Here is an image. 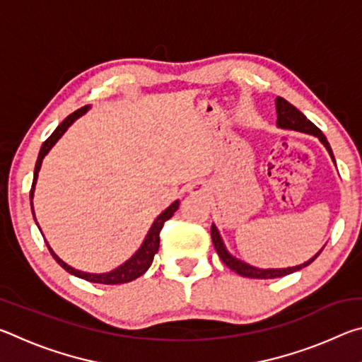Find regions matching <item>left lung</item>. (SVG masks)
<instances>
[{
    "label": "left lung",
    "instance_id": "1",
    "mask_svg": "<svg viewBox=\"0 0 362 362\" xmlns=\"http://www.w3.org/2000/svg\"><path fill=\"white\" fill-rule=\"evenodd\" d=\"M276 115H278V119H276V126L279 129H287V131H297V132H303V134H310V136H315L317 137V140L326 146V150L329 153L330 159H332L334 164H335V158H334V153L332 148H330V145L327 142V139L324 134L317 129V127L311 122L310 119H306V116L297 110L296 107L289 103L287 100H284L283 97H276ZM211 236H212V243L214 246H216V250L220 259L225 263L226 267L233 272L241 274L244 278H255V279H273V278H281V276H286V274H291L293 272H298V269H302L305 267H308L311 262H313L317 255L321 254V249L320 252H316L313 257H311L310 260H306L303 263H300V265L296 267H287V268H257L254 265H249L247 262H244L241 259H238V257L233 255L228 249H226L225 243L222 240V235H220V231L216 225L212 223V228H211Z\"/></svg>",
    "mask_w": 362,
    "mask_h": 362
}]
</instances>
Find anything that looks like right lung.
Instances as JSON below:
<instances>
[{"instance_id":"right-lung-1","label":"right lung","mask_w":362,"mask_h":362,"mask_svg":"<svg viewBox=\"0 0 362 362\" xmlns=\"http://www.w3.org/2000/svg\"><path fill=\"white\" fill-rule=\"evenodd\" d=\"M90 108V105H86L83 108L76 110L75 113H71L70 116H66V118L60 122L57 126V129L51 134V137H49L45 144L41 145V150H40V155L38 159H36V166H35V173H33V185H32V192H30V203H32V214H33V218L36 222V217H35V211H33V196H35V187H36V180H38V173L41 169V164H42V159L47 155L49 151L54 145L59 142V139L64 136L66 132V129L75 122L79 116H83L88 110ZM179 199H175L173 204L169 207H166L159 216L155 218V222L151 223L148 233H146L144 243L140 244V247L136 250V254H134L131 259H127L124 263H121L118 268L112 269V272H107V273H88V272H81V269H76L70 267L69 263H65L60 257L54 252L52 247L49 246V243L46 241V246L49 249V252L51 255L56 259V262L59 263L60 267H62L65 272H69L73 276H78L81 279L89 281V283H97V284H124V283H131V281L137 279L139 276H142V274L146 272L151 267V262L155 259V254L158 252L159 249V233L163 230V225L166 220H169L170 217L174 216V212L179 209ZM38 225V222H36ZM40 228V225H38ZM41 231V230H40ZM42 235V233H41Z\"/></svg>"}]
</instances>
